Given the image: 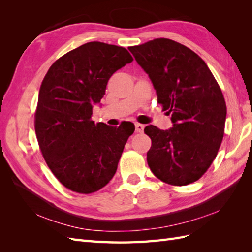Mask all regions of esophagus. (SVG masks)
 Wrapping results in <instances>:
<instances>
[{
    "label": "esophagus",
    "mask_w": 252,
    "mask_h": 252,
    "mask_svg": "<svg viewBox=\"0 0 252 252\" xmlns=\"http://www.w3.org/2000/svg\"><path fill=\"white\" fill-rule=\"evenodd\" d=\"M144 128H145V126L142 125V124H139V123L135 124V131L136 132H143Z\"/></svg>",
    "instance_id": "34e87169"
}]
</instances>
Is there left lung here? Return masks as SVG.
Masks as SVG:
<instances>
[{
	"mask_svg": "<svg viewBox=\"0 0 252 252\" xmlns=\"http://www.w3.org/2000/svg\"><path fill=\"white\" fill-rule=\"evenodd\" d=\"M148 74L163 110L173 126L154 125L147 163L158 179L174 186L199 180L216 158L224 136L226 103L218 82L191 49L169 39H155L128 48Z\"/></svg>",
	"mask_w": 252,
	"mask_h": 252,
	"instance_id": "left-lung-1",
	"label": "left lung"
}]
</instances>
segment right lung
Listing matches in <instances>:
<instances>
[{
  "label": "right lung",
  "mask_w": 252,
  "mask_h": 252,
  "mask_svg": "<svg viewBox=\"0 0 252 252\" xmlns=\"http://www.w3.org/2000/svg\"><path fill=\"white\" fill-rule=\"evenodd\" d=\"M133 61L127 49L89 42L61 57L42 82L34 129L49 169L79 193H93L117 171L134 125L108 126L91 120L111 75Z\"/></svg>",
  "instance_id": "obj_1"
}]
</instances>
